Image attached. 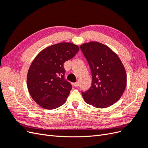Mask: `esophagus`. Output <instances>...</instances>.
<instances>
[{
	"label": "esophagus",
	"mask_w": 148,
	"mask_h": 148,
	"mask_svg": "<svg viewBox=\"0 0 148 148\" xmlns=\"http://www.w3.org/2000/svg\"><path fill=\"white\" fill-rule=\"evenodd\" d=\"M78 85H79V84H78V82L73 83V86H75V87H78Z\"/></svg>",
	"instance_id": "1"
}]
</instances>
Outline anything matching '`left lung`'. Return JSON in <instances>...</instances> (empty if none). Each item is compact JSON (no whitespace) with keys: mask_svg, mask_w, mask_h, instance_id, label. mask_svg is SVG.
Listing matches in <instances>:
<instances>
[{"mask_svg":"<svg viewBox=\"0 0 148 148\" xmlns=\"http://www.w3.org/2000/svg\"><path fill=\"white\" fill-rule=\"evenodd\" d=\"M80 49L90 67L91 87L82 92L84 101L97 108L108 107L119 100L127 85V75L118 56L98 42L85 43Z\"/></svg>","mask_w":148,"mask_h":148,"instance_id":"8db88e82","label":"left lung"}]
</instances>
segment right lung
Wrapping results in <instances>:
<instances>
[{
    "label": "right lung",
    "mask_w": 148,
    "mask_h": 148,
    "mask_svg": "<svg viewBox=\"0 0 148 148\" xmlns=\"http://www.w3.org/2000/svg\"><path fill=\"white\" fill-rule=\"evenodd\" d=\"M78 51L73 43L61 42L44 49L36 57L28 72L27 86L38 105L54 109L66 101L72 87L65 79L64 64Z\"/></svg>",
    "instance_id": "obj_1"
}]
</instances>
